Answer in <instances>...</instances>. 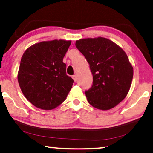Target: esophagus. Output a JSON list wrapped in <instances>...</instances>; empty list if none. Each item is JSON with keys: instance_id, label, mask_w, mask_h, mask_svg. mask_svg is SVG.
Here are the masks:
<instances>
[{"instance_id": "34e87169", "label": "esophagus", "mask_w": 153, "mask_h": 153, "mask_svg": "<svg viewBox=\"0 0 153 153\" xmlns=\"http://www.w3.org/2000/svg\"><path fill=\"white\" fill-rule=\"evenodd\" d=\"M72 77H73V79H74L75 82L77 81V76H76V75H74V76H72Z\"/></svg>"}]
</instances>
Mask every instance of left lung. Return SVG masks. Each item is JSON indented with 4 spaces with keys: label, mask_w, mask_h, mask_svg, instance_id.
Wrapping results in <instances>:
<instances>
[{
    "label": "left lung",
    "mask_w": 153,
    "mask_h": 153,
    "mask_svg": "<svg viewBox=\"0 0 153 153\" xmlns=\"http://www.w3.org/2000/svg\"><path fill=\"white\" fill-rule=\"evenodd\" d=\"M76 46L93 74V85L85 92L88 102L100 110L113 108L126 97L131 86L133 67L126 53L102 37L77 40Z\"/></svg>",
    "instance_id": "8db88e82"
}]
</instances>
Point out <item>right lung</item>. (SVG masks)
Returning <instances> with one entry per match:
<instances>
[{
  "label": "right lung",
  "mask_w": 153,
  "mask_h": 153,
  "mask_svg": "<svg viewBox=\"0 0 153 153\" xmlns=\"http://www.w3.org/2000/svg\"><path fill=\"white\" fill-rule=\"evenodd\" d=\"M71 40L43 41L29 47L22 56L18 81L22 93L43 110L56 108L66 100L74 79L67 75L63 58Z\"/></svg>",
  "instance_id": "add662e5"
}]
</instances>
